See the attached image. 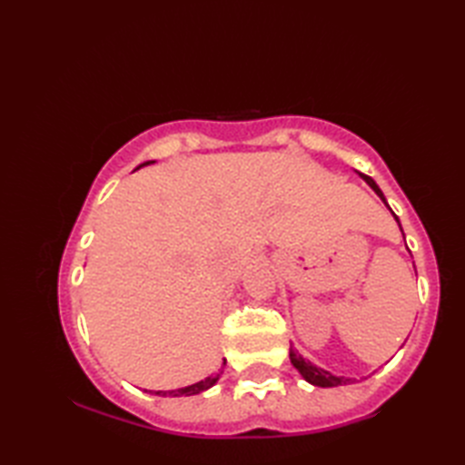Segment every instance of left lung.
Wrapping results in <instances>:
<instances>
[{
	"mask_svg": "<svg viewBox=\"0 0 465 465\" xmlns=\"http://www.w3.org/2000/svg\"><path fill=\"white\" fill-rule=\"evenodd\" d=\"M360 173V172H358ZM360 177L361 180L368 183L371 190L378 193V197L380 200L388 205V202H385V197H383V193H381V190L378 187V183H375L370 175H365V173H360ZM390 207V205H388ZM393 213V212H391ZM393 217H396V222L400 223V220H398V215L393 213ZM400 230H401V225H400ZM403 233V232H401ZM290 360H292V363H293V368L298 370L300 373H302V378L305 380V381H310L312 385H318V388H335V385H348V383H353L355 380L353 378H343V375H333V373H330V371H325V370H322V368H318V365H313L310 360H305L302 353H298L295 350H290Z\"/></svg>",
	"mask_w": 465,
	"mask_h": 465,
	"instance_id": "1",
	"label": "left lung"
}]
</instances>
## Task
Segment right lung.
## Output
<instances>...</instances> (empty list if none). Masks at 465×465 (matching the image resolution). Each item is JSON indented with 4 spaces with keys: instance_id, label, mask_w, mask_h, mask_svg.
Segmentation results:
<instances>
[{
    "instance_id": "1",
    "label": "right lung",
    "mask_w": 465,
    "mask_h": 465,
    "mask_svg": "<svg viewBox=\"0 0 465 465\" xmlns=\"http://www.w3.org/2000/svg\"><path fill=\"white\" fill-rule=\"evenodd\" d=\"M150 163H153V162H145V163H142V165H150ZM142 165H140V167H142ZM140 167H135V170H140ZM220 375H222V371L215 373V375H210V378H205V380L197 381V383L185 385V388H180V390H167V391H152V390H150V393H153V396H170V398L195 396V393H202V391H205V390H210L212 385H215L217 380H220ZM145 391H147V390H145Z\"/></svg>"
}]
</instances>
